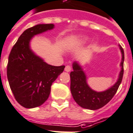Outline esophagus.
<instances>
[{
    "mask_svg": "<svg viewBox=\"0 0 133 133\" xmlns=\"http://www.w3.org/2000/svg\"><path fill=\"white\" fill-rule=\"evenodd\" d=\"M64 71H66V72H70V71H71V68L70 66L67 65V66H66L65 68H64Z\"/></svg>",
    "mask_w": 133,
    "mask_h": 133,
    "instance_id": "34e87169",
    "label": "esophagus"
}]
</instances>
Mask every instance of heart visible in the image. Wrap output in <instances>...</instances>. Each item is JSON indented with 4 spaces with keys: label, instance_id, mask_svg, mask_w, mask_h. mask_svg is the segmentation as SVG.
<instances>
[{
    "label": "heart",
    "instance_id": "b5f03b06",
    "mask_svg": "<svg viewBox=\"0 0 133 133\" xmlns=\"http://www.w3.org/2000/svg\"><path fill=\"white\" fill-rule=\"evenodd\" d=\"M88 37H85V36H76L73 39H72V41L75 42H85V41L88 40Z\"/></svg>",
    "mask_w": 133,
    "mask_h": 133
}]
</instances>
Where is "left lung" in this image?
I'll return each instance as SVG.
<instances>
[{
	"mask_svg": "<svg viewBox=\"0 0 133 133\" xmlns=\"http://www.w3.org/2000/svg\"><path fill=\"white\" fill-rule=\"evenodd\" d=\"M119 48L122 54V60L118 78L113 85L103 91H96L91 89L87 83V76L80 63L78 61L72 63L73 71L70 74L71 91L74 100L81 107L91 110H98L107 104L114 97L121 85L124 72V53L121 46H119Z\"/></svg>",
	"mask_w": 133,
	"mask_h": 133,
	"instance_id": "8db88e82",
	"label": "left lung"
}]
</instances>
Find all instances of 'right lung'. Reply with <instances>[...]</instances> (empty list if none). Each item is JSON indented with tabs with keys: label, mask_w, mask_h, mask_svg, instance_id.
<instances>
[{
	"label": "right lung",
	"mask_w": 133,
	"mask_h": 133,
	"mask_svg": "<svg viewBox=\"0 0 133 133\" xmlns=\"http://www.w3.org/2000/svg\"><path fill=\"white\" fill-rule=\"evenodd\" d=\"M54 24H38L23 31L9 56L7 78L17 102L25 108L38 107L48 99L51 85L65 66H55L44 62L31 50L36 35L52 30Z\"/></svg>",
	"instance_id": "obj_1"
}]
</instances>
